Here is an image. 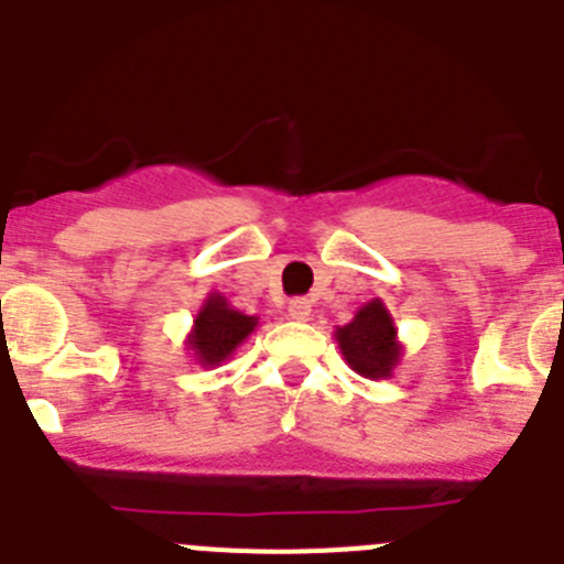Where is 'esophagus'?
Wrapping results in <instances>:
<instances>
[{
	"label": "esophagus",
	"instance_id": "esophagus-1",
	"mask_svg": "<svg viewBox=\"0 0 564 564\" xmlns=\"http://www.w3.org/2000/svg\"><path fill=\"white\" fill-rule=\"evenodd\" d=\"M286 312H289V317L294 319V323H306V319L312 317V300H306V297L289 300Z\"/></svg>",
	"mask_w": 564,
	"mask_h": 564
}]
</instances>
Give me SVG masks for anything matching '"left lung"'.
Wrapping results in <instances>:
<instances>
[{
  "mask_svg": "<svg viewBox=\"0 0 564 564\" xmlns=\"http://www.w3.org/2000/svg\"><path fill=\"white\" fill-rule=\"evenodd\" d=\"M334 339L341 350V359L354 372L370 381L392 378L403 359V345L398 339V328L383 306L381 297H372L370 303L354 314L347 325H339L334 330Z\"/></svg>",
  "mask_w": 564,
  "mask_h": 564,
  "instance_id": "obj_1",
  "label": "left lung"
}]
</instances>
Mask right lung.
Here are the masks:
<instances>
[{"label":"right lung","instance_id":"add662e5","mask_svg":"<svg viewBox=\"0 0 564 564\" xmlns=\"http://www.w3.org/2000/svg\"><path fill=\"white\" fill-rule=\"evenodd\" d=\"M256 328L258 317H247L245 312L230 306V300L223 292H208L183 345L199 367L210 370L228 361L236 354V347Z\"/></svg>","mask_w":564,"mask_h":564}]
</instances>
